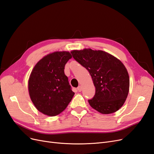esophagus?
Wrapping results in <instances>:
<instances>
[{"instance_id":"34e87169","label":"esophagus","mask_w":154,"mask_h":154,"mask_svg":"<svg viewBox=\"0 0 154 154\" xmlns=\"http://www.w3.org/2000/svg\"><path fill=\"white\" fill-rule=\"evenodd\" d=\"M77 90L79 91H82V86H78V88H77Z\"/></svg>"}]
</instances>
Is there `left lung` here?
Segmentation results:
<instances>
[{"label": "left lung", "mask_w": 154, "mask_h": 154, "mask_svg": "<svg viewBox=\"0 0 154 154\" xmlns=\"http://www.w3.org/2000/svg\"><path fill=\"white\" fill-rule=\"evenodd\" d=\"M73 59L89 72L95 87L90 106L103 114L117 112L128 94V73L120 60L102 50H73Z\"/></svg>", "instance_id": "left-lung-1"}]
</instances>
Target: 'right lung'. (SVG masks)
Returning a JSON list of instances; mask_svg holds the SVG:
<instances>
[{
  "label": "right lung",
  "mask_w": 154,
  "mask_h": 154,
  "mask_svg": "<svg viewBox=\"0 0 154 154\" xmlns=\"http://www.w3.org/2000/svg\"><path fill=\"white\" fill-rule=\"evenodd\" d=\"M72 57L68 51L48 54L35 66L28 81L31 100L39 112L55 116L66 108L75 94L64 74V66Z\"/></svg>",
  "instance_id": "obj_1"
}]
</instances>
